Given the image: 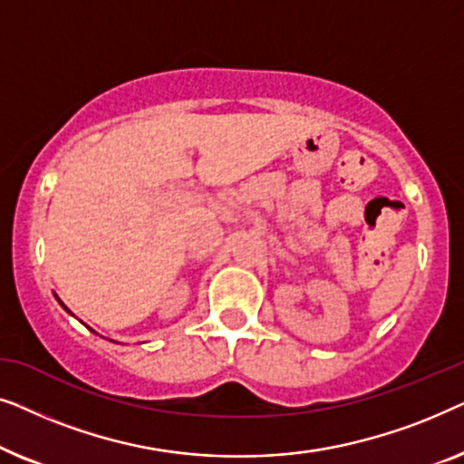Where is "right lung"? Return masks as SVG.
Returning <instances> with one entry per match:
<instances>
[{"mask_svg": "<svg viewBox=\"0 0 464 464\" xmlns=\"http://www.w3.org/2000/svg\"><path fill=\"white\" fill-rule=\"evenodd\" d=\"M56 300H59V297H56ZM59 304H61V306H63V308H65V310H67V313H69V314H72V310H69V308H67V306H65V304H63V302H61V300H59Z\"/></svg>", "mask_w": 464, "mask_h": 464, "instance_id": "1", "label": "right lung"}]
</instances>
